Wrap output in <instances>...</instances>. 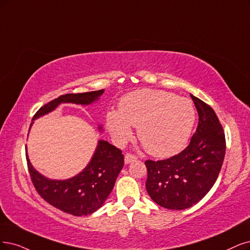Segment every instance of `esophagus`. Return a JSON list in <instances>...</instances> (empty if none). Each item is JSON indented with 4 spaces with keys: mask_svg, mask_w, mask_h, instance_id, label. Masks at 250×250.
I'll return each instance as SVG.
<instances>
[{
    "mask_svg": "<svg viewBox=\"0 0 250 250\" xmlns=\"http://www.w3.org/2000/svg\"><path fill=\"white\" fill-rule=\"evenodd\" d=\"M137 160V156L132 154V153H126L125 155V164H130L132 162H135Z\"/></svg>",
    "mask_w": 250,
    "mask_h": 250,
    "instance_id": "1",
    "label": "esophagus"
}]
</instances>
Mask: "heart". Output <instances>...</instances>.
<instances>
[{
  "label": "heart",
  "instance_id": "obj_1",
  "mask_svg": "<svg viewBox=\"0 0 250 250\" xmlns=\"http://www.w3.org/2000/svg\"><path fill=\"white\" fill-rule=\"evenodd\" d=\"M190 101L158 89H139L125 96L118 111L106 116L108 130L123 144L132 136V126L146 150L158 158L178 153L186 146L195 124Z\"/></svg>",
  "mask_w": 250,
  "mask_h": 250
}]
</instances>
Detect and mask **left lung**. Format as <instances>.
I'll return each instance as SVG.
<instances>
[{
  "label": "left lung",
  "instance_id": "left-lung-1",
  "mask_svg": "<svg viewBox=\"0 0 250 250\" xmlns=\"http://www.w3.org/2000/svg\"><path fill=\"white\" fill-rule=\"evenodd\" d=\"M199 114L196 133L186 149L167 160H147L146 190L156 204L182 210L204 198L213 187L226 154L218 117L205 102L190 95Z\"/></svg>",
  "mask_w": 250,
  "mask_h": 250
}]
</instances>
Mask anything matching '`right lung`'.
<instances>
[{"label": "right lung", "instance_id": "add662e5", "mask_svg": "<svg viewBox=\"0 0 250 250\" xmlns=\"http://www.w3.org/2000/svg\"><path fill=\"white\" fill-rule=\"evenodd\" d=\"M103 92L104 89L62 95L42 106L34 115L33 120L51 112L62 103L89 105L99 100ZM32 125L33 123L30 128ZM99 128L101 130L102 126ZM25 156L31 180L41 198L51 206L75 216L90 214L104 204L125 163L122 150L105 140H100L84 170L66 180H51L34 169L27 152Z\"/></svg>", "mask_w": 250, "mask_h": 250}]
</instances>
